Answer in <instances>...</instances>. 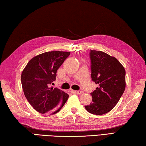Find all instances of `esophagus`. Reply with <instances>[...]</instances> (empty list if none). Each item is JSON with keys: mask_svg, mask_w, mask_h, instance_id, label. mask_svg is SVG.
Here are the masks:
<instances>
[{"mask_svg": "<svg viewBox=\"0 0 146 146\" xmlns=\"http://www.w3.org/2000/svg\"><path fill=\"white\" fill-rule=\"evenodd\" d=\"M72 92L74 93H76V94H78V95H80V94H82V91H74L72 90Z\"/></svg>", "mask_w": 146, "mask_h": 146, "instance_id": "1", "label": "esophagus"}]
</instances>
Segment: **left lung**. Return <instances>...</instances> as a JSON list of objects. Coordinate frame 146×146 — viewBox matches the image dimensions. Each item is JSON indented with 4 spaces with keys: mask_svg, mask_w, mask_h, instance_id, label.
Segmentation results:
<instances>
[{
    "mask_svg": "<svg viewBox=\"0 0 146 146\" xmlns=\"http://www.w3.org/2000/svg\"><path fill=\"white\" fill-rule=\"evenodd\" d=\"M91 79L98 85L91 93L93 102L85 106L93 115H104L117 105L125 88V71L114 56L91 50Z\"/></svg>",
    "mask_w": 146,
    "mask_h": 146,
    "instance_id": "left-lung-1",
    "label": "left lung"
}]
</instances>
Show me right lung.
Returning <instances> with one entry per match:
<instances>
[{"label":"right lung","instance_id":"obj_1","mask_svg":"<svg viewBox=\"0 0 146 146\" xmlns=\"http://www.w3.org/2000/svg\"><path fill=\"white\" fill-rule=\"evenodd\" d=\"M70 55L68 51H48L32 58L22 72L24 95L35 110L42 114H55L68 100L69 95L57 88H50L56 71Z\"/></svg>","mask_w":146,"mask_h":146}]
</instances>
